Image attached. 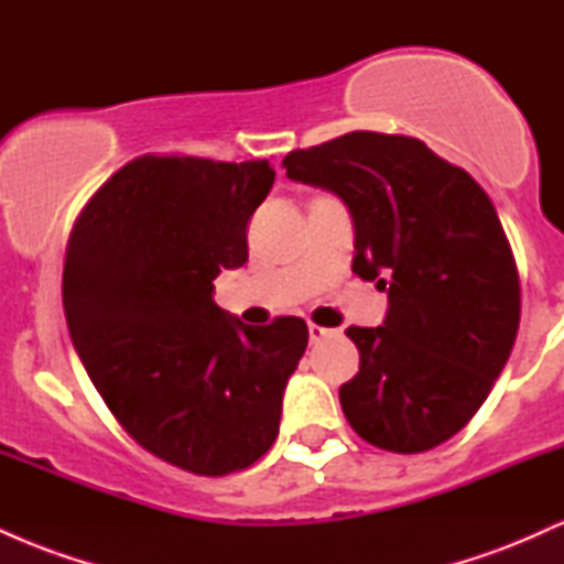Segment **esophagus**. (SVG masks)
Masks as SVG:
<instances>
[{
  "mask_svg": "<svg viewBox=\"0 0 564 564\" xmlns=\"http://www.w3.org/2000/svg\"><path fill=\"white\" fill-rule=\"evenodd\" d=\"M307 332H310V341H321V339H326L328 334H332V328H323V326H315V323H310L307 326Z\"/></svg>",
  "mask_w": 564,
  "mask_h": 564,
  "instance_id": "obj_1",
  "label": "esophagus"
}]
</instances>
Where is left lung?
Returning <instances> with one entry per match:
<instances>
[{
    "label": "left lung",
    "instance_id": "1",
    "mask_svg": "<svg viewBox=\"0 0 564 564\" xmlns=\"http://www.w3.org/2000/svg\"><path fill=\"white\" fill-rule=\"evenodd\" d=\"M283 166L345 200L352 273L390 300L381 326L347 328L360 352L339 387L349 426L394 453L445 443L485 403L520 326L514 254L488 193L405 134L349 132Z\"/></svg>",
    "mask_w": 564,
    "mask_h": 564
}]
</instances>
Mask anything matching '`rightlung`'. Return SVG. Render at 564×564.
I'll use <instances>...</instances> for the list:
<instances>
[{
  "mask_svg": "<svg viewBox=\"0 0 564 564\" xmlns=\"http://www.w3.org/2000/svg\"><path fill=\"white\" fill-rule=\"evenodd\" d=\"M268 161L140 156L70 230L63 310L95 390L145 451L223 477L270 451L307 323L246 326L215 278L249 260L246 225L273 187Z\"/></svg>",
  "mask_w": 564,
  "mask_h": 564,
  "instance_id": "add662e5",
  "label": "right lung"
}]
</instances>
